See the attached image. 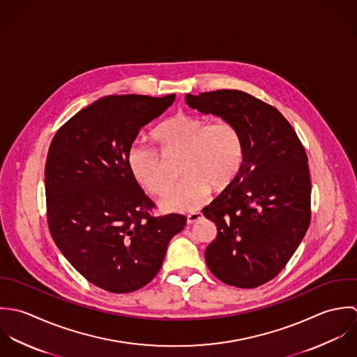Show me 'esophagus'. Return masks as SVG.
I'll list each match as a JSON object with an SVG mask.
<instances>
[{
    "instance_id": "obj_1",
    "label": "esophagus",
    "mask_w": 357,
    "mask_h": 357,
    "mask_svg": "<svg viewBox=\"0 0 357 357\" xmlns=\"http://www.w3.org/2000/svg\"><path fill=\"white\" fill-rule=\"evenodd\" d=\"M202 218H203V214H202L200 211H195V213H192V214H189L186 216V220H188L189 225H192V223L197 222V220L202 219Z\"/></svg>"
}]
</instances>
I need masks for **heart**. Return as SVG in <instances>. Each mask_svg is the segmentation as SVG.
Wrapping results in <instances>:
<instances>
[{"instance_id": "b5f03b06", "label": "heart", "mask_w": 357, "mask_h": 357, "mask_svg": "<svg viewBox=\"0 0 357 357\" xmlns=\"http://www.w3.org/2000/svg\"><path fill=\"white\" fill-rule=\"evenodd\" d=\"M162 154L181 151L183 178L160 200L165 211L186 213L202 206L211 186L220 190L238 175L244 162V141L230 121L210 123L206 117L178 113L153 131ZM132 176L153 195H162L171 185L164 158L157 149L132 143L127 151Z\"/></svg>"}]
</instances>
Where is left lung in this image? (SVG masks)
Wrapping results in <instances>:
<instances>
[{"label":"left lung","mask_w":357,"mask_h":357,"mask_svg":"<svg viewBox=\"0 0 357 357\" xmlns=\"http://www.w3.org/2000/svg\"><path fill=\"white\" fill-rule=\"evenodd\" d=\"M186 103L230 121L244 141L238 175L203 208L218 230L206 250L207 266L225 284H265L283 271L310 223L306 151L284 116L250 93H188Z\"/></svg>","instance_id":"left-lung-1"}]
</instances>
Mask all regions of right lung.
Wrapping results in <instances>:
<instances>
[{
    "instance_id": "add662e5",
    "label": "right lung",
    "mask_w": 357,
    "mask_h": 357,
    "mask_svg": "<svg viewBox=\"0 0 357 357\" xmlns=\"http://www.w3.org/2000/svg\"><path fill=\"white\" fill-rule=\"evenodd\" d=\"M175 95H112L79 110L55 134L45 162L51 236L89 283L132 292L158 273L169 240L186 216H153L155 207L127 164V151L146 124Z\"/></svg>"
}]
</instances>
